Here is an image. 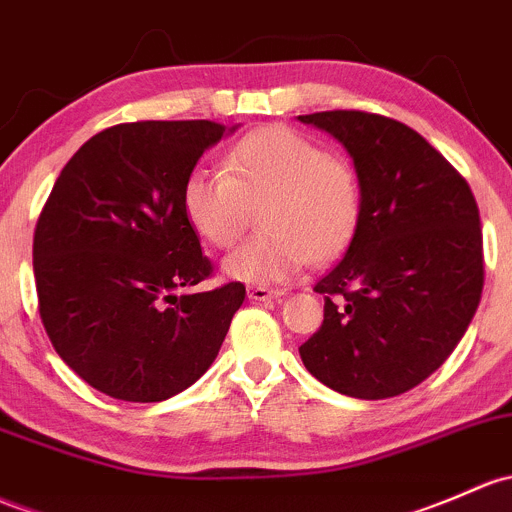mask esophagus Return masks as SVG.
I'll return each mask as SVG.
<instances>
[{"label":"esophagus","mask_w":512,"mask_h":512,"mask_svg":"<svg viewBox=\"0 0 512 512\" xmlns=\"http://www.w3.org/2000/svg\"><path fill=\"white\" fill-rule=\"evenodd\" d=\"M282 289H270V287H247V297L252 301H270L282 297Z\"/></svg>","instance_id":"34e87169"}]
</instances>
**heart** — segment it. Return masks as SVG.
<instances>
[{
    "instance_id": "obj_1",
    "label": "heart",
    "mask_w": 512,
    "mask_h": 512,
    "mask_svg": "<svg viewBox=\"0 0 512 512\" xmlns=\"http://www.w3.org/2000/svg\"><path fill=\"white\" fill-rule=\"evenodd\" d=\"M181 201L193 233L213 247L233 245L250 208L265 203L262 233L223 260L230 279L252 287L284 282L304 262H333L363 220V184L353 161L284 125L245 134L225 154L223 174L193 171Z\"/></svg>"
}]
</instances>
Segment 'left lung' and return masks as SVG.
Listing matches in <instances>:
<instances>
[{"label":"left lung","mask_w":512,"mask_h":512,"mask_svg":"<svg viewBox=\"0 0 512 512\" xmlns=\"http://www.w3.org/2000/svg\"><path fill=\"white\" fill-rule=\"evenodd\" d=\"M351 154L363 220L316 282L324 324L299 346L306 370L358 400L402 395L459 346L483 292V235L464 176L422 134L358 110L299 115Z\"/></svg>","instance_id":"1"}]
</instances>
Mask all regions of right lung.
Masks as SVG:
<instances>
[{
    "instance_id": "obj_1",
    "label": "right lung",
    "mask_w": 512,
    "mask_h": 512,
    "mask_svg": "<svg viewBox=\"0 0 512 512\" xmlns=\"http://www.w3.org/2000/svg\"><path fill=\"white\" fill-rule=\"evenodd\" d=\"M235 127L129 122L63 166L34 233L39 314L63 363L125 402H161L211 368L245 287L184 294L213 272L184 184Z\"/></svg>"
}]
</instances>
